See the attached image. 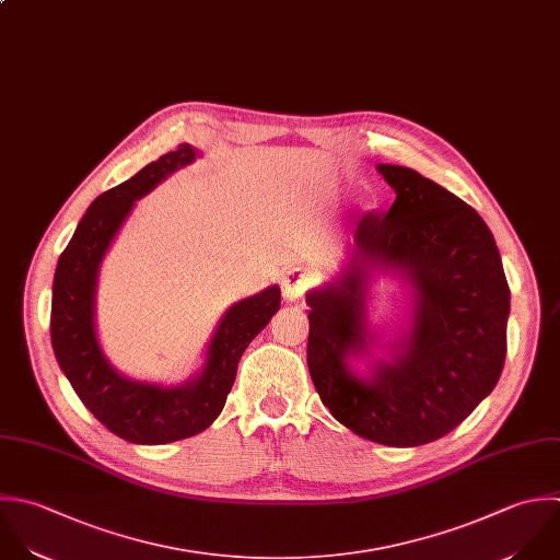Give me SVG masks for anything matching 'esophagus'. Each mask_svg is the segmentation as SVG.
<instances>
[{"instance_id": "1", "label": "esophagus", "mask_w": 560, "mask_h": 560, "mask_svg": "<svg viewBox=\"0 0 560 560\" xmlns=\"http://www.w3.org/2000/svg\"><path fill=\"white\" fill-rule=\"evenodd\" d=\"M310 285H312V275L307 270H303V268H290L283 275V281H281L283 296H285L288 303L299 301Z\"/></svg>"}]
</instances>
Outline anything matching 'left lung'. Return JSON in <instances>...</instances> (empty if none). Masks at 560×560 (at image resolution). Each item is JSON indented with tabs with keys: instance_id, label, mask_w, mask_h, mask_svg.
Masks as SVG:
<instances>
[{
	"instance_id": "left-lung-1",
	"label": "left lung",
	"mask_w": 560,
	"mask_h": 560,
	"mask_svg": "<svg viewBox=\"0 0 560 560\" xmlns=\"http://www.w3.org/2000/svg\"><path fill=\"white\" fill-rule=\"evenodd\" d=\"M377 172L397 198L388 213L358 222L347 266L305 294L307 366L345 428L380 445L419 447L450 434L495 388L511 290L476 209L410 167L380 163ZM377 273L399 276L411 292L407 325L384 346L368 325Z\"/></svg>"
}]
</instances>
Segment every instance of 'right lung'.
<instances>
[{"instance_id":"1","label":"right lung","mask_w":560,"mask_h":560,"mask_svg":"<svg viewBox=\"0 0 560 560\" xmlns=\"http://www.w3.org/2000/svg\"><path fill=\"white\" fill-rule=\"evenodd\" d=\"M200 152L180 143L132 178L100 194L60 253L51 285V347L56 362L86 410L115 436L135 445H165L207 430L222 412L237 362L281 307L279 285L233 303L213 329L205 362L187 382L163 386L119 373L97 338L95 301L102 261L135 200Z\"/></svg>"}]
</instances>
